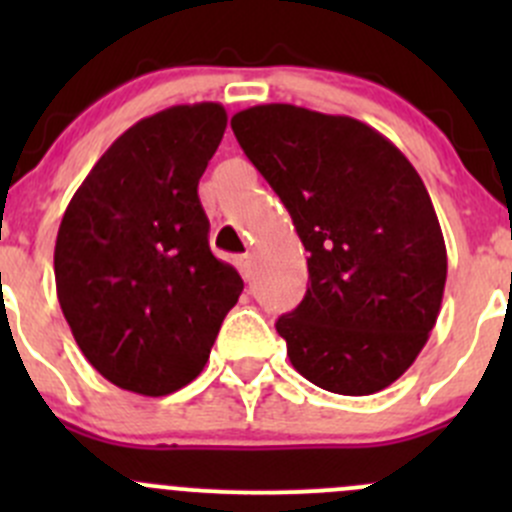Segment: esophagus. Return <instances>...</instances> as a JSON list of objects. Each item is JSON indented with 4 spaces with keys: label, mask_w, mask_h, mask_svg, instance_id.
<instances>
[{
    "label": "esophagus",
    "mask_w": 512,
    "mask_h": 512,
    "mask_svg": "<svg viewBox=\"0 0 512 512\" xmlns=\"http://www.w3.org/2000/svg\"><path fill=\"white\" fill-rule=\"evenodd\" d=\"M237 270L242 272V277H245V280H252V270H255V260H252V255L237 257Z\"/></svg>",
    "instance_id": "esophagus-1"
}]
</instances>
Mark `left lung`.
<instances>
[{"instance_id":"left-lung-1","label":"left lung","mask_w":512,"mask_h":512,"mask_svg":"<svg viewBox=\"0 0 512 512\" xmlns=\"http://www.w3.org/2000/svg\"><path fill=\"white\" fill-rule=\"evenodd\" d=\"M230 126L309 252L307 294L275 324L292 366L332 394L391 386L428 342L446 287V242L421 175L349 116L262 103Z\"/></svg>"}]
</instances>
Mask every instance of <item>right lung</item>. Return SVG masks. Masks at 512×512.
Segmentation results:
<instances>
[{
	"label": "right lung",
	"mask_w": 512,
	"mask_h": 512,
	"mask_svg": "<svg viewBox=\"0 0 512 512\" xmlns=\"http://www.w3.org/2000/svg\"><path fill=\"white\" fill-rule=\"evenodd\" d=\"M227 126L220 103L133 123L71 198L54 247L56 294L103 379L141 396L203 371L242 277L210 252L198 180Z\"/></svg>",
	"instance_id": "add662e5"
}]
</instances>
